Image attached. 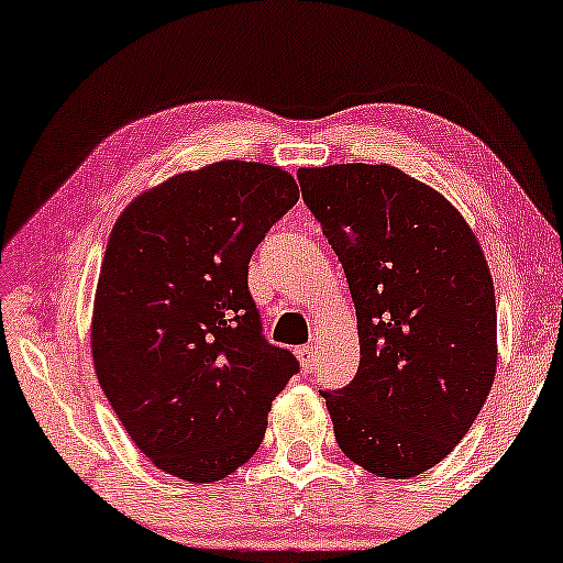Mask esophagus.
Segmentation results:
<instances>
[{
  "label": "esophagus",
  "instance_id": "1",
  "mask_svg": "<svg viewBox=\"0 0 563 563\" xmlns=\"http://www.w3.org/2000/svg\"><path fill=\"white\" fill-rule=\"evenodd\" d=\"M316 354H318V349L313 346V343L296 349V356H298L300 366H303V372H313V368H316Z\"/></svg>",
  "mask_w": 563,
  "mask_h": 563
}]
</instances>
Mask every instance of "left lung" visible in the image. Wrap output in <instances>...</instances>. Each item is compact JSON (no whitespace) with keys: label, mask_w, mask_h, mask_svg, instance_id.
Instances as JSON below:
<instances>
[{"label":"left lung","mask_w":563,"mask_h":563,"mask_svg":"<svg viewBox=\"0 0 563 563\" xmlns=\"http://www.w3.org/2000/svg\"><path fill=\"white\" fill-rule=\"evenodd\" d=\"M356 306V379L323 391L351 463L391 481L455 450L498 366L496 288L452 201L391 164L298 169Z\"/></svg>","instance_id":"obj_1"}]
</instances>
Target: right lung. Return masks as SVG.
Here are the masks:
<instances>
[{"instance_id":"obj_1","label":"right lung","mask_w":563,"mask_h":563,"mask_svg":"<svg viewBox=\"0 0 563 563\" xmlns=\"http://www.w3.org/2000/svg\"><path fill=\"white\" fill-rule=\"evenodd\" d=\"M300 197L280 166L214 162L131 201L108 238L90 318L113 412L158 470L217 483L255 455L298 362L260 335L253 250Z\"/></svg>"}]
</instances>
